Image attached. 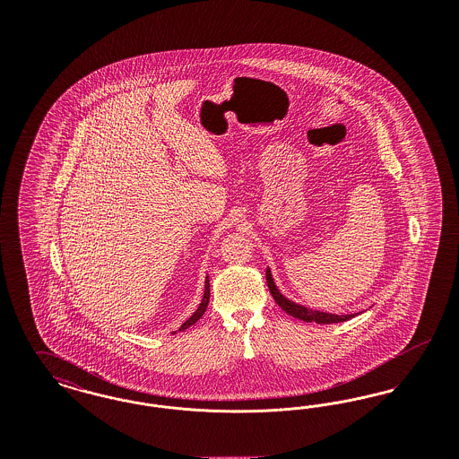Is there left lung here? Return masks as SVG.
Wrapping results in <instances>:
<instances>
[{"instance_id":"obj_1","label":"left lung","mask_w":459,"mask_h":459,"mask_svg":"<svg viewBox=\"0 0 459 459\" xmlns=\"http://www.w3.org/2000/svg\"><path fill=\"white\" fill-rule=\"evenodd\" d=\"M266 284L270 289V294L273 296L275 303L284 309L285 313H289L294 318H299L303 322H315V324H339V322H346L354 316H358V313H351V315H335V313H327V311H318V309H309L305 305H299L292 299H289L285 294L281 292V289L275 284L273 275L270 266H266Z\"/></svg>"}]
</instances>
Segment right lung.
<instances>
[{
  "mask_svg": "<svg viewBox=\"0 0 459 459\" xmlns=\"http://www.w3.org/2000/svg\"><path fill=\"white\" fill-rule=\"evenodd\" d=\"M208 303H210V279H208V275H206V279H204V290H203V299H201V303L197 306L196 311L180 325L178 330H186V328L191 327V325H195L197 320L204 315V311H206V307H208Z\"/></svg>",
  "mask_w": 459,
  "mask_h": 459,
  "instance_id": "right-lung-1",
  "label": "right lung"
}]
</instances>
